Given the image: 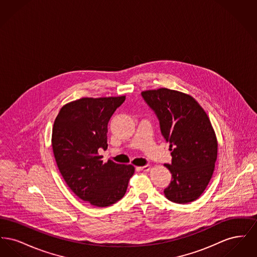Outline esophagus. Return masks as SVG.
Masks as SVG:
<instances>
[{"label": "esophagus", "mask_w": 257, "mask_h": 257, "mask_svg": "<svg viewBox=\"0 0 257 257\" xmlns=\"http://www.w3.org/2000/svg\"><path fill=\"white\" fill-rule=\"evenodd\" d=\"M150 166H144V167H139L138 169L140 170V171H148L150 170Z\"/></svg>", "instance_id": "1"}]
</instances>
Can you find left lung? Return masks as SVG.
<instances>
[{
	"label": "left lung",
	"mask_w": 257,
	"mask_h": 257,
	"mask_svg": "<svg viewBox=\"0 0 257 257\" xmlns=\"http://www.w3.org/2000/svg\"><path fill=\"white\" fill-rule=\"evenodd\" d=\"M142 96L155 111L161 133L170 144L171 182L166 197L175 203L192 202L210 182L218 156V141L207 113L195 98L181 91L158 88Z\"/></svg>",
	"instance_id": "obj_1"
}]
</instances>
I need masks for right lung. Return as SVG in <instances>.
Here are the masks:
<instances>
[{
  "instance_id": "add662e5",
  "label": "right lung",
  "mask_w": 257,
  "mask_h": 257,
  "mask_svg": "<svg viewBox=\"0 0 257 257\" xmlns=\"http://www.w3.org/2000/svg\"><path fill=\"white\" fill-rule=\"evenodd\" d=\"M125 96L84 97L61 107L52 130V148L64 181L81 199L106 207L122 198L134 166L108 160L98 150L108 147L110 116Z\"/></svg>"
}]
</instances>
